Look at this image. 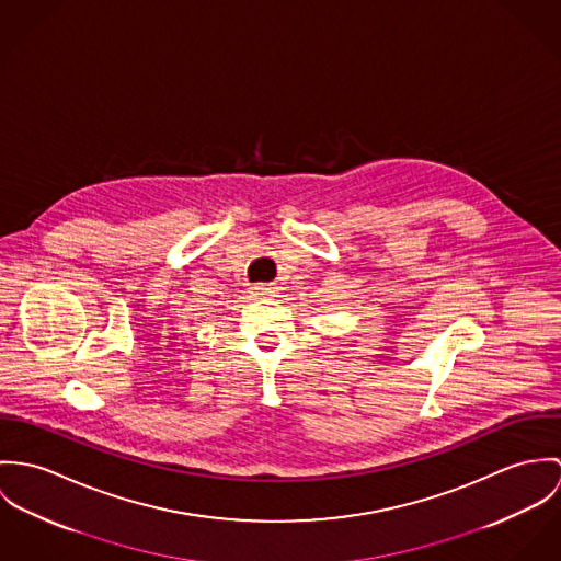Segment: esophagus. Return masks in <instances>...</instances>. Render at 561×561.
<instances>
[{"label": "esophagus", "instance_id": "esophagus-1", "mask_svg": "<svg viewBox=\"0 0 561 561\" xmlns=\"http://www.w3.org/2000/svg\"><path fill=\"white\" fill-rule=\"evenodd\" d=\"M251 295H255V297H271L273 295V286L255 284V286H251Z\"/></svg>", "mask_w": 561, "mask_h": 561}]
</instances>
